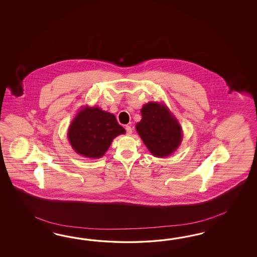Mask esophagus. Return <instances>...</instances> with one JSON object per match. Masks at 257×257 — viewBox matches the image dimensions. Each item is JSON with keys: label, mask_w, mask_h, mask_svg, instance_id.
Wrapping results in <instances>:
<instances>
[{"label": "esophagus", "mask_w": 257, "mask_h": 257, "mask_svg": "<svg viewBox=\"0 0 257 257\" xmlns=\"http://www.w3.org/2000/svg\"><path fill=\"white\" fill-rule=\"evenodd\" d=\"M125 130H126V133H127L128 135H131V134H132L133 129L130 125H126V126H125Z\"/></svg>", "instance_id": "34e87169"}]
</instances>
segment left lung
I'll use <instances>...</instances> for the list:
<instances>
[{
	"label": "left lung",
	"mask_w": 257,
	"mask_h": 257,
	"mask_svg": "<svg viewBox=\"0 0 257 257\" xmlns=\"http://www.w3.org/2000/svg\"><path fill=\"white\" fill-rule=\"evenodd\" d=\"M142 118L136 125L137 131L151 154L167 157L176 151L183 139L178 120L169 108L157 101H150L141 109Z\"/></svg>",
	"instance_id": "1"
}]
</instances>
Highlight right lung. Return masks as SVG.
Here are the masks:
<instances>
[{
  "instance_id": "obj_1",
  "label": "right lung",
  "mask_w": 257,
  "mask_h": 257,
  "mask_svg": "<svg viewBox=\"0 0 257 257\" xmlns=\"http://www.w3.org/2000/svg\"><path fill=\"white\" fill-rule=\"evenodd\" d=\"M124 128L117 123L115 115L98 106H86L71 121L68 139L78 155L88 158H100L108 150L111 142Z\"/></svg>"
}]
</instances>
